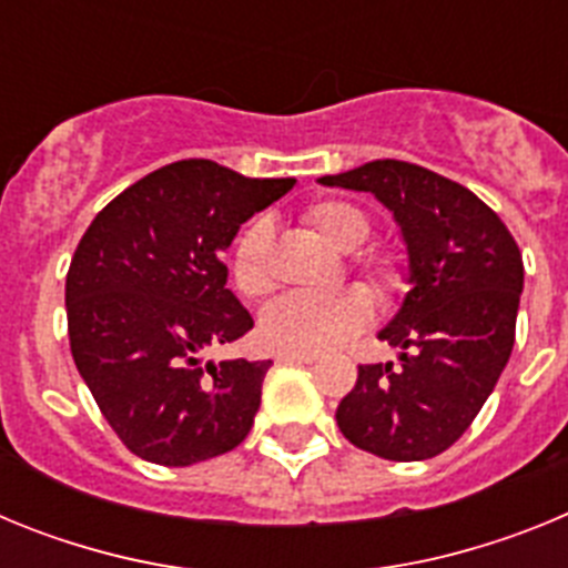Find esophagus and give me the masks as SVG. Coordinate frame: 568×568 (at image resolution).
Here are the masks:
<instances>
[{"label": "esophagus", "instance_id": "obj_1", "mask_svg": "<svg viewBox=\"0 0 568 568\" xmlns=\"http://www.w3.org/2000/svg\"><path fill=\"white\" fill-rule=\"evenodd\" d=\"M275 361H278V364H315V361H318V355H313V353H278V355H275Z\"/></svg>", "mask_w": 568, "mask_h": 568}]
</instances>
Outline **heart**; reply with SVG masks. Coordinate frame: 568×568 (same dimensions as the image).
<instances>
[{
    "label": "heart",
    "mask_w": 568,
    "mask_h": 568,
    "mask_svg": "<svg viewBox=\"0 0 568 568\" xmlns=\"http://www.w3.org/2000/svg\"><path fill=\"white\" fill-rule=\"evenodd\" d=\"M304 222L341 253H353L373 235V224L355 204L315 202L304 210ZM273 230L267 222H253L239 235L230 258V275L241 295L261 298L273 290L270 270ZM361 284L378 304L393 301L404 287L398 264L384 255H364L353 264ZM373 318V301L358 287L329 293H290L261 313V338L275 353H324L344 344Z\"/></svg>",
    "instance_id": "obj_1"
}]
</instances>
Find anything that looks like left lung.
<instances>
[{
    "label": "left lung",
    "mask_w": 568,
    "mask_h": 568,
    "mask_svg": "<svg viewBox=\"0 0 568 568\" xmlns=\"http://www.w3.org/2000/svg\"><path fill=\"white\" fill-rule=\"evenodd\" d=\"M318 182L373 193L395 215L409 261V293L378 333L398 364L358 366L338 429L378 458H435L469 429L511 355L518 244L471 190L418 164L378 159Z\"/></svg>",
    "instance_id": "obj_1"
}]
</instances>
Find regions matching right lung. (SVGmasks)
<instances>
[{
    "label": "right lung",
    "instance_id": "1",
    "mask_svg": "<svg viewBox=\"0 0 568 568\" xmlns=\"http://www.w3.org/2000/svg\"><path fill=\"white\" fill-rule=\"evenodd\" d=\"M293 184L184 159L115 195L79 241L64 284L70 353L139 458L190 466L247 438L273 361L199 355L253 329L224 250Z\"/></svg>",
    "mask_w": 568,
    "mask_h": 568
}]
</instances>
